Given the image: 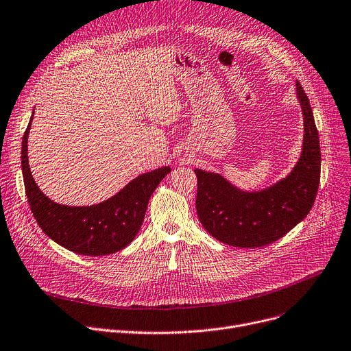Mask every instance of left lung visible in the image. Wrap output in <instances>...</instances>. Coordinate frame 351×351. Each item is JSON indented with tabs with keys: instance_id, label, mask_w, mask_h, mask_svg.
Segmentation results:
<instances>
[{
	"instance_id": "1",
	"label": "left lung",
	"mask_w": 351,
	"mask_h": 351,
	"mask_svg": "<svg viewBox=\"0 0 351 351\" xmlns=\"http://www.w3.org/2000/svg\"><path fill=\"white\" fill-rule=\"evenodd\" d=\"M302 108V151L292 171L260 191H244L223 175L195 169L196 210L202 226L216 240L243 248L268 245L308 216L320 180V145L306 93L295 82Z\"/></svg>"
}]
</instances>
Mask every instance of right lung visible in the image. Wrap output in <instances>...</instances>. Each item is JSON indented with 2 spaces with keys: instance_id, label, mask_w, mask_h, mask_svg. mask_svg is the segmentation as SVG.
<instances>
[{
  "instance_id": "add662e5",
  "label": "right lung",
  "mask_w": 351,
  "mask_h": 351,
  "mask_svg": "<svg viewBox=\"0 0 351 351\" xmlns=\"http://www.w3.org/2000/svg\"><path fill=\"white\" fill-rule=\"evenodd\" d=\"M34 112L22 138L21 165L29 207L42 231L63 248L100 256L125 248L143 226L148 202L169 172L162 167L136 176L110 199L91 206L59 204L36 184L28 160V136Z\"/></svg>"
}]
</instances>
